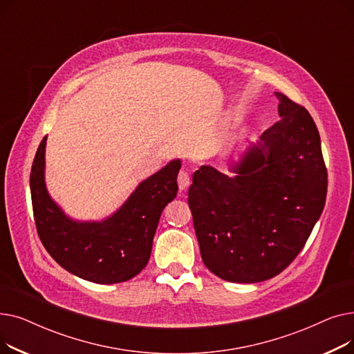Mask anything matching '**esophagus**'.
<instances>
[{
  "label": "esophagus",
  "mask_w": 354,
  "mask_h": 354,
  "mask_svg": "<svg viewBox=\"0 0 354 354\" xmlns=\"http://www.w3.org/2000/svg\"><path fill=\"white\" fill-rule=\"evenodd\" d=\"M178 185H179V189L180 192H185L191 185V178H189V174L187 171H180L179 175H178Z\"/></svg>",
  "instance_id": "esophagus-1"
}]
</instances>
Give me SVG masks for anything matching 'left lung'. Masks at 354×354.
<instances>
[{"instance_id":"1","label":"left lung","mask_w":354,"mask_h":354,"mask_svg":"<svg viewBox=\"0 0 354 354\" xmlns=\"http://www.w3.org/2000/svg\"><path fill=\"white\" fill-rule=\"evenodd\" d=\"M278 120L250 143L225 175L209 165L194 174L188 202L205 267L231 283L280 274L303 250L327 195L317 126L283 93Z\"/></svg>"}]
</instances>
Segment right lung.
Segmentation results:
<instances>
[{
	"label": "right lung",
	"mask_w": 354,
	"mask_h": 354,
	"mask_svg": "<svg viewBox=\"0 0 354 354\" xmlns=\"http://www.w3.org/2000/svg\"><path fill=\"white\" fill-rule=\"evenodd\" d=\"M46 145L47 136L37 149L30 189L37 232L47 252L64 270L91 283L116 284L138 275L151 258L160 215L178 194L180 159L142 180L113 214L83 221L67 215L48 194Z\"/></svg>",
	"instance_id": "add662e5"
}]
</instances>
